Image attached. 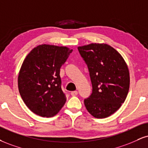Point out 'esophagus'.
<instances>
[{"label": "esophagus", "mask_w": 148, "mask_h": 148, "mask_svg": "<svg viewBox=\"0 0 148 148\" xmlns=\"http://www.w3.org/2000/svg\"><path fill=\"white\" fill-rule=\"evenodd\" d=\"M78 94V92L77 91H73L71 92V95L73 96V97H75V96H76Z\"/></svg>", "instance_id": "obj_1"}]
</instances>
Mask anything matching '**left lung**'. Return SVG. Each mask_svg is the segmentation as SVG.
I'll return each mask as SVG.
<instances>
[{
    "label": "left lung",
    "instance_id": "8db88e82",
    "mask_svg": "<svg viewBox=\"0 0 148 148\" xmlns=\"http://www.w3.org/2000/svg\"><path fill=\"white\" fill-rule=\"evenodd\" d=\"M78 50L88 65L92 85L91 95L84 100L85 108L95 118L110 116L120 108L129 91L127 64L107 44L92 43Z\"/></svg>",
    "mask_w": 148,
    "mask_h": 148
}]
</instances>
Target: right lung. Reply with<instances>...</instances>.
<instances>
[{
	"instance_id": "obj_1",
	"label": "right lung",
	"mask_w": 148,
	"mask_h": 148,
	"mask_svg": "<svg viewBox=\"0 0 148 148\" xmlns=\"http://www.w3.org/2000/svg\"><path fill=\"white\" fill-rule=\"evenodd\" d=\"M72 52L66 47L44 44L34 48L25 58L18 77V90L27 107L36 114L51 117L65 103L60 68Z\"/></svg>"
}]
</instances>
